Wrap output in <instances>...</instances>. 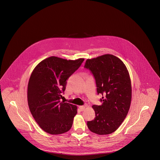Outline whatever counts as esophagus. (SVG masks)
Masks as SVG:
<instances>
[{"mask_svg":"<svg viewBox=\"0 0 160 160\" xmlns=\"http://www.w3.org/2000/svg\"><path fill=\"white\" fill-rule=\"evenodd\" d=\"M86 107H87V106H81L79 107V108H80V110H81L82 112V111H84V110H85Z\"/></svg>","mask_w":160,"mask_h":160,"instance_id":"34e87169","label":"esophagus"}]
</instances>
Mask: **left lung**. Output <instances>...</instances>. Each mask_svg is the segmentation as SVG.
<instances>
[{"mask_svg": "<svg viewBox=\"0 0 160 160\" xmlns=\"http://www.w3.org/2000/svg\"><path fill=\"white\" fill-rule=\"evenodd\" d=\"M84 68L96 80L97 94L102 97L101 106L93 105L96 117L87 127L99 135L112 134L124 120L131 104V80L126 65L116 56L107 54L87 59Z\"/></svg>", "mask_w": 160, "mask_h": 160, "instance_id": "8db88e82", "label": "left lung"}]
</instances>
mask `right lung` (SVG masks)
Instances as JSON below:
<instances>
[{"label": "right lung", "mask_w": 160, "mask_h": 160, "mask_svg": "<svg viewBox=\"0 0 160 160\" xmlns=\"http://www.w3.org/2000/svg\"><path fill=\"white\" fill-rule=\"evenodd\" d=\"M84 60L52 56L40 62L31 74L28 86L29 110L40 127L48 134H63L72 128L78 107L60 100L68 78Z\"/></svg>", "instance_id": "add662e5"}]
</instances>
